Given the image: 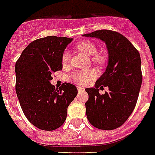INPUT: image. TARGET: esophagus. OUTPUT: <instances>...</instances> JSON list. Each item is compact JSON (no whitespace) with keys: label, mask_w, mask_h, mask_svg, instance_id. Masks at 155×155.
Listing matches in <instances>:
<instances>
[{"label":"esophagus","mask_w":155,"mask_h":155,"mask_svg":"<svg viewBox=\"0 0 155 155\" xmlns=\"http://www.w3.org/2000/svg\"><path fill=\"white\" fill-rule=\"evenodd\" d=\"M78 91H84L85 90V88L84 87H80V86H78Z\"/></svg>","instance_id":"1"}]
</instances>
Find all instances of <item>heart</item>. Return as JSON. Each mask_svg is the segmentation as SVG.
<instances>
[{"instance_id":"b5f03b06","label":"heart","mask_w":155,"mask_h":155,"mask_svg":"<svg viewBox=\"0 0 155 155\" xmlns=\"http://www.w3.org/2000/svg\"><path fill=\"white\" fill-rule=\"evenodd\" d=\"M77 50L82 52L87 56L91 57V61L97 65H104L106 62V57L103 54L97 53V47L95 44L91 41H83L79 42L76 46ZM62 64L64 66H67L69 64V53L68 51H65L62 54ZM95 78V71L93 70H81L76 71L72 74L71 80L78 85H84L87 82L91 81Z\"/></svg>"}]
</instances>
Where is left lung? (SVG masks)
Masks as SVG:
<instances>
[{
	"label": "left lung",
	"instance_id": "left-lung-1",
	"mask_svg": "<svg viewBox=\"0 0 155 155\" xmlns=\"http://www.w3.org/2000/svg\"><path fill=\"white\" fill-rule=\"evenodd\" d=\"M105 43L108 50L106 69L95 87L87 88L89 99L85 103L90 123L101 130L122 126L137 104L141 82V60L138 51L123 35L111 30H98L83 35ZM109 87L104 95L98 87Z\"/></svg>",
	"mask_w": 155,
	"mask_h": 155
}]
</instances>
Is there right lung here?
I'll return each instance as SVG.
<instances>
[{"mask_svg": "<svg viewBox=\"0 0 155 155\" xmlns=\"http://www.w3.org/2000/svg\"><path fill=\"white\" fill-rule=\"evenodd\" d=\"M73 38L49 36L33 41L15 64L16 94L28 120L38 128L53 131L62 126L68 107L78 94L64 82L57 89L52 73L62 69V54Z\"/></svg>", "mask_w": 155, "mask_h": 155, "instance_id": "1", "label": "right lung"}]
</instances>
